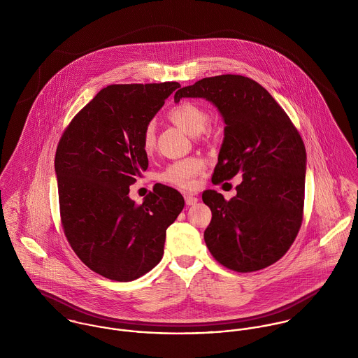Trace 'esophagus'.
<instances>
[{
	"label": "esophagus",
	"instance_id": "34e87169",
	"mask_svg": "<svg viewBox=\"0 0 358 358\" xmlns=\"http://www.w3.org/2000/svg\"><path fill=\"white\" fill-rule=\"evenodd\" d=\"M185 201H186V205H194L199 201V199L193 194H185Z\"/></svg>",
	"mask_w": 358,
	"mask_h": 358
}]
</instances>
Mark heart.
Returning <instances> with one entry per match:
<instances>
[{
	"label": "heart",
	"instance_id": "heart-1",
	"mask_svg": "<svg viewBox=\"0 0 358 358\" xmlns=\"http://www.w3.org/2000/svg\"><path fill=\"white\" fill-rule=\"evenodd\" d=\"M169 120L189 135H199L206 132L209 115L203 106L192 101L178 103L168 111ZM155 146V129L153 122H149L142 132V148L150 153ZM205 169V161L199 157H190L169 164L161 173L159 180L179 189H193L196 186V176Z\"/></svg>",
	"mask_w": 358,
	"mask_h": 358
}]
</instances>
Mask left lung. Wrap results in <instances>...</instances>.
<instances>
[{"label": "left lung", "mask_w": 358, "mask_h": 358, "mask_svg": "<svg viewBox=\"0 0 358 358\" xmlns=\"http://www.w3.org/2000/svg\"><path fill=\"white\" fill-rule=\"evenodd\" d=\"M182 98H204L224 120V139L212 183L241 173L237 196L226 201L205 190L212 210L204 231L209 252L224 267L251 273L287 254L303 220L306 149L303 141L274 98L254 80L222 74L180 88Z\"/></svg>", "instance_id": "obj_1"}]
</instances>
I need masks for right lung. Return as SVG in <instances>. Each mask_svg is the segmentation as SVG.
Instances as JSON below:
<instances>
[{"instance_id":"right-lung-1","label":"right lung","mask_w":358,"mask_h":358,"mask_svg":"<svg viewBox=\"0 0 358 358\" xmlns=\"http://www.w3.org/2000/svg\"><path fill=\"white\" fill-rule=\"evenodd\" d=\"M179 83L114 84L83 107L55 154L60 220L84 264L113 281H132L162 259L182 194L157 183L143 204L128 196L148 169L142 132Z\"/></svg>"}]
</instances>
